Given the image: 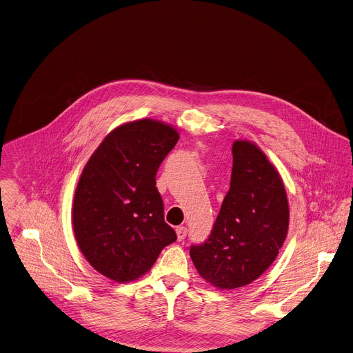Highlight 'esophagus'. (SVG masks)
Here are the masks:
<instances>
[{"label": "esophagus", "instance_id": "obj_1", "mask_svg": "<svg viewBox=\"0 0 353 353\" xmlns=\"http://www.w3.org/2000/svg\"><path fill=\"white\" fill-rule=\"evenodd\" d=\"M176 234H177V239L183 241L187 236V230L184 227H177L176 228Z\"/></svg>", "mask_w": 353, "mask_h": 353}]
</instances>
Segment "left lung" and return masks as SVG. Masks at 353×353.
<instances>
[{
    "label": "left lung",
    "mask_w": 353,
    "mask_h": 353,
    "mask_svg": "<svg viewBox=\"0 0 353 353\" xmlns=\"http://www.w3.org/2000/svg\"><path fill=\"white\" fill-rule=\"evenodd\" d=\"M231 185L208 239L191 245L200 276L222 290L252 283L274 262L288 230L283 180L266 154L249 141L232 145Z\"/></svg>",
    "instance_id": "left-lung-1"
}]
</instances>
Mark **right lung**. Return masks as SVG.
<instances>
[{"instance_id":"right-lung-1","label":"right lung","mask_w":353,"mask_h":353,"mask_svg":"<svg viewBox=\"0 0 353 353\" xmlns=\"http://www.w3.org/2000/svg\"><path fill=\"white\" fill-rule=\"evenodd\" d=\"M177 141L168 123L149 118L128 122L105 137L84 166L73 230L87 262L105 277L137 280L177 239L156 188L157 169Z\"/></svg>"}]
</instances>
